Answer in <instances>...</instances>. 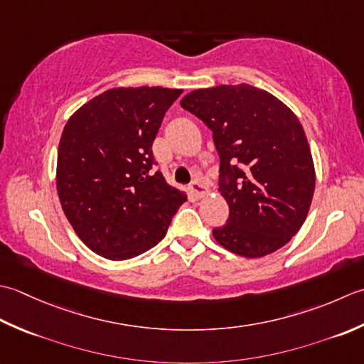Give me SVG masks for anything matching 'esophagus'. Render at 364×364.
I'll return each mask as SVG.
<instances>
[{
	"instance_id": "esophagus-1",
	"label": "esophagus",
	"mask_w": 364,
	"mask_h": 364,
	"mask_svg": "<svg viewBox=\"0 0 364 364\" xmlns=\"http://www.w3.org/2000/svg\"><path fill=\"white\" fill-rule=\"evenodd\" d=\"M188 191H190V195H193L195 198H203L207 193V188L204 187L203 183H199L198 181H193L188 185Z\"/></svg>"
}]
</instances>
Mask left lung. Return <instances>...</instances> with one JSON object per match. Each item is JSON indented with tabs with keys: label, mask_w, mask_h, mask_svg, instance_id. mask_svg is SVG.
<instances>
[{
	"label": "left lung",
	"mask_w": 364,
	"mask_h": 364,
	"mask_svg": "<svg viewBox=\"0 0 364 364\" xmlns=\"http://www.w3.org/2000/svg\"><path fill=\"white\" fill-rule=\"evenodd\" d=\"M181 107L212 130L220 155L226 225L213 228L221 247L261 257L292 239L305 223L316 174L300 121L283 102L250 85L196 89Z\"/></svg>",
	"instance_id": "1"
}]
</instances>
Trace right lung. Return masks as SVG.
I'll list each match as a JSON object with an SVG mask.
<instances>
[{"label": "right lung", "mask_w": 364, "mask_h": 364, "mask_svg": "<svg viewBox=\"0 0 364 364\" xmlns=\"http://www.w3.org/2000/svg\"><path fill=\"white\" fill-rule=\"evenodd\" d=\"M182 89L114 87L85 103L63 130L56 187L89 250L125 261L165 237L183 191L154 171L152 143Z\"/></svg>", "instance_id": "obj_1"}]
</instances>
